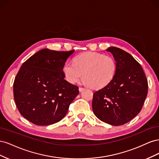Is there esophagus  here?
Segmentation results:
<instances>
[{
    "label": "esophagus",
    "instance_id": "esophagus-1",
    "mask_svg": "<svg viewBox=\"0 0 159 159\" xmlns=\"http://www.w3.org/2000/svg\"><path fill=\"white\" fill-rule=\"evenodd\" d=\"M84 89H85V88H79V91H80V92H81V91H84Z\"/></svg>",
    "mask_w": 159,
    "mask_h": 159
}]
</instances>
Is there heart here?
Wrapping results in <instances>:
<instances>
[{"mask_svg": "<svg viewBox=\"0 0 159 159\" xmlns=\"http://www.w3.org/2000/svg\"><path fill=\"white\" fill-rule=\"evenodd\" d=\"M62 71L67 81L75 84L83 75V83L93 88L107 85L116 74L117 63L113 57L87 52L77 56L74 64L66 61Z\"/></svg>", "mask_w": 159, "mask_h": 159, "instance_id": "b5f03b06", "label": "heart"}]
</instances>
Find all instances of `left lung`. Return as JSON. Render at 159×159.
Here are the masks:
<instances>
[{
  "instance_id": "1",
  "label": "left lung",
  "mask_w": 159,
  "mask_h": 159,
  "mask_svg": "<svg viewBox=\"0 0 159 159\" xmlns=\"http://www.w3.org/2000/svg\"><path fill=\"white\" fill-rule=\"evenodd\" d=\"M106 50L116 61V74L110 83L93 93L92 109L101 121L122 125L141 111L148 82L141 66L131 54L113 46Z\"/></svg>"
}]
</instances>
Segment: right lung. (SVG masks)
<instances>
[{
    "instance_id": "1",
    "label": "right lung",
    "mask_w": 159,
    "mask_h": 159,
    "mask_svg": "<svg viewBox=\"0 0 159 159\" xmlns=\"http://www.w3.org/2000/svg\"><path fill=\"white\" fill-rule=\"evenodd\" d=\"M74 50L42 49L22 65L13 84L19 112L36 125L60 121L79 93V88L64 80L62 68Z\"/></svg>"
}]
</instances>
